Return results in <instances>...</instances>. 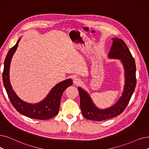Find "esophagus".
Masks as SVG:
<instances>
[{"label":"esophagus","instance_id":"esophagus-1","mask_svg":"<svg viewBox=\"0 0 149 149\" xmlns=\"http://www.w3.org/2000/svg\"><path fill=\"white\" fill-rule=\"evenodd\" d=\"M73 83H74V85H79L81 83V80L78 78H75L74 79Z\"/></svg>","mask_w":149,"mask_h":149}]
</instances>
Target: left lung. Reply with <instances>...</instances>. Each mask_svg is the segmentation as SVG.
Instances as JSON below:
<instances>
[{"instance_id":"obj_1","label":"left lung","mask_w":149,"mask_h":149,"mask_svg":"<svg viewBox=\"0 0 149 149\" xmlns=\"http://www.w3.org/2000/svg\"><path fill=\"white\" fill-rule=\"evenodd\" d=\"M112 40L113 44L108 56L109 58L120 60L123 64L125 75L124 90L120 97L114 105L100 109L95 106L86 91L79 87L81 113L89 120L102 121L120 114L127 107L136 87V64L133 57L124 41L118 38H113Z\"/></svg>"}]
</instances>
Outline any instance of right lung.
Instances as JSON below:
<instances>
[{"mask_svg":"<svg viewBox=\"0 0 149 149\" xmlns=\"http://www.w3.org/2000/svg\"><path fill=\"white\" fill-rule=\"evenodd\" d=\"M20 40L21 38H19L15 46L10 49L4 61L2 79L9 99L16 110L27 117L40 120L52 118L58 113L63 93L68 87L72 85V80L71 79H68L56 84L50 90L46 97L38 103H30L19 98L11 85L10 67L12 57L17 48Z\"/></svg>","mask_w":149,"mask_h":149,"instance_id":"right-lung-1","label":"right lung"}]
</instances>
